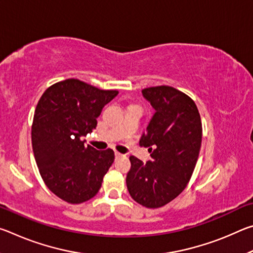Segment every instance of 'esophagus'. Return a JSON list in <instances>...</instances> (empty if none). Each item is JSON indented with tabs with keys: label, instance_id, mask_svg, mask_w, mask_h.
I'll list each match as a JSON object with an SVG mask.
<instances>
[{
	"label": "esophagus",
	"instance_id": "34e87169",
	"mask_svg": "<svg viewBox=\"0 0 253 253\" xmlns=\"http://www.w3.org/2000/svg\"><path fill=\"white\" fill-rule=\"evenodd\" d=\"M123 155H122V154L121 153H118V152H115V157H116V158H118V157H122Z\"/></svg>",
	"mask_w": 253,
	"mask_h": 253
}]
</instances>
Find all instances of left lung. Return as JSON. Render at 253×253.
<instances>
[{"mask_svg": "<svg viewBox=\"0 0 253 253\" xmlns=\"http://www.w3.org/2000/svg\"><path fill=\"white\" fill-rule=\"evenodd\" d=\"M142 93L155 109L139 140L152 153V161L130 156L126 184L137 203L157 209L181 194L190 181L200 154L202 123L195 102L177 89L157 85Z\"/></svg>", "mask_w": 253, "mask_h": 253, "instance_id": "8db88e82", "label": "left lung"}]
</instances>
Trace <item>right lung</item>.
Returning a JSON list of instances; mask_svg holds the SVG:
<instances>
[{"mask_svg":"<svg viewBox=\"0 0 253 253\" xmlns=\"http://www.w3.org/2000/svg\"><path fill=\"white\" fill-rule=\"evenodd\" d=\"M118 95L67 79L46 89L32 123V148L49 190L71 204L84 203L100 190L115 160L113 149L97 151L81 138L92 132L102 108Z\"/></svg>","mask_w":253,"mask_h":253,"instance_id":"add662e5","label":"right lung"}]
</instances>
